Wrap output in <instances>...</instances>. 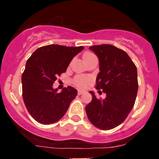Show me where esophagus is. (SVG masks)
I'll return each mask as SVG.
<instances>
[{"label":"esophagus","instance_id":"obj_1","mask_svg":"<svg viewBox=\"0 0 159 159\" xmlns=\"http://www.w3.org/2000/svg\"><path fill=\"white\" fill-rule=\"evenodd\" d=\"M84 91H82V90H79L78 91V95H82V94H84Z\"/></svg>","mask_w":159,"mask_h":159}]
</instances>
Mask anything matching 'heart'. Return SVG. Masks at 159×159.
<instances>
[{
    "label": "heart",
    "mask_w": 159,
    "mask_h": 159,
    "mask_svg": "<svg viewBox=\"0 0 159 159\" xmlns=\"http://www.w3.org/2000/svg\"><path fill=\"white\" fill-rule=\"evenodd\" d=\"M90 53H87L85 55H88ZM88 81H89V78L87 76H83V75H78L75 78L74 80V83L75 84H76L78 87H80V88H84V87L87 86Z\"/></svg>",
    "instance_id": "1"
}]
</instances>
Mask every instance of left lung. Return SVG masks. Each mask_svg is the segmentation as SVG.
I'll list each match as a JSON object with an SVG mask.
<instances>
[{
	"label": "left lung",
	"mask_w": 159,
	"mask_h": 159,
	"mask_svg": "<svg viewBox=\"0 0 159 159\" xmlns=\"http://www.w3.org/2000/svg\"><path fill=\"white\" fill-rule=\"evenodd\" d=\"M99 59V72L95 88L106 93L92 99L85 107L90 122L101 130H111L124 121L134 105L137 96V68L127 52L111 44L89 48ZM100 92V91H99Z\"/></svg>",
	"instance_id": "obj_1"
}]
</instances>
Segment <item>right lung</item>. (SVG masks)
<instances>
[{
  "label": "right lung",
  "mask_w": 159,
  "mask_h": 159,
  "mask_svg": "<svg viewBox=\"0 0 159 159\" xmlns=\"http://www.w3.org/2000/svg\"><path fill=\"white\" fill-rule=\"evenodd\" d=\"M84 48L50 44L36 49L27 60L21 77L22 95L28 111L38 123L52 124L65 115L77 90L68 86L58 93L53 83Z\"/></svg>",
  "instance_id": "1"
}]
</instances>
